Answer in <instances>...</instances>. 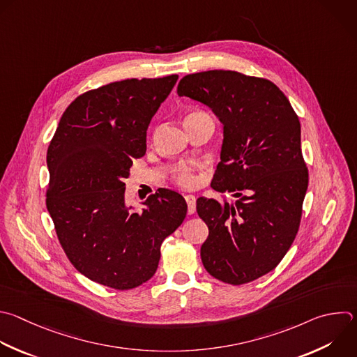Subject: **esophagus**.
<instances>
[{"mask_svg":"<svg viewBox=\"0 0 357 357\" xmlns=\"http://www.w3.org/2000/svg\"><path fill=\"white\" fill-rule=\"evenodd\" d=\"M185 200L188 203V213L193 214L196 211V197L193 195H186Z\"/></svg>","mask_w":357,"mask_h":357,"instance_id":"1","label":"esophagus"}]
</instances>
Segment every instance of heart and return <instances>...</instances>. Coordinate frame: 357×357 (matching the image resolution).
<instances>
[{"mask_svg":"<svg viewBox=\"0 0 357 357\" xmlns=\"http://www.w3.org/2000/svg\"><path fill=\"white\" fill-rule=\"evenodd\" d=\"M200 114H206V113L200 112V110L190 112L185 119L196 117V116H200ZM172 179L175 181L176 185H179L182 188H192L196 183V181H197L196 175H195V171L188 164H181V165L175 167L174 172H172Z\"/></svg>","mask_w":357,"mask_h":357,"instance_id":"b5f03b06","label":"heart"}]
</instances>
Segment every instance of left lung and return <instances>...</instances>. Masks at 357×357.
Returning a JSON list of instances; mask_svg holds the SVG:
<instances>
[{"mask_svg":"<svg viewBox=\"0 0 357 357\" xmlns=\"http://www.w3.org/2000/svg\"><path fill=\"white\" fill-rule=\"evenodd\" d=\"M178 95L220 119L224 140L211 188L238 197L234 204L197 199L208 227L203 266L224 283H250L280 264L300 227L308 169L298 116L272 81L229 70L188 74Z\"/></svg>","mask_w":357,"mask_h":357,"instance_id":"obj_1","label":"left lung"}]
</instances>
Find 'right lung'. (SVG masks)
I'll use <instances>...</instances> for the list:
<instances>
[{"label": "right lung", "mask_w": 357, "mask_h": 357, "mask_svg": "<svg viewBox=\"0 0 357 357\" xmlns=\"http://www.w3.org/2000/svg\"><path fill=\"white\" fill-rule=\"evenodd\" d=\"M178 75L130 78L91 89L64 110L47 149L46 206L74 268L102 286L150 280L161 244L185 220V199L158 189L142 213L125 204V179L147 150V129Z\"/></svg>", "instance_id": "right-lung-1"}]
</instances>
